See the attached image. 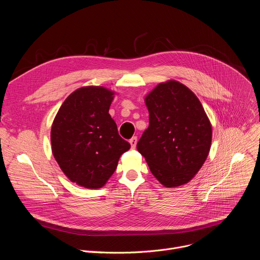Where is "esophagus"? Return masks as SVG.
Here are the masks:
<instances>
[{"label":"esophagus","mask_w":260,"mask_h":260,"mask_svg":"<svg viewBox=\"0 0 260 260\" xmlns=\"http://www.w3.org/2000/svg\"><path fill=\"white\" fill-rule=\"evenodd\" d=\"M137 142H138V138H137V137H133V138L129 140V144H131L133 149H135V148H136Z\"/></svg>","instance_id":"1"}]
</instances>
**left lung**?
Returning a JSON list of instances; mask_svg holds the SVG:
<instances>
[{"label":"left lung","mask_w":260,"mask_h":260,"mask_svg":"<svg viewBox=\"0 0 260 260\" xmlns=\"http://www.w3.org/2000/svg\"><path fill=\"white\" fill-rule=\"evenodd\" d=\"M149 126L137 144L152 175L165 187L188 183L206 161L212 124L198 96L176 80L157 84L145 96Z\"/></svg>","instance_id":"left-lung-1"}]
</instances>
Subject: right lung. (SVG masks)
Listing matches in <instances>:
<instances>
[{"label": "right lung", "instance_id": "add662e5", "mask_svg": "<svg viewBox=\"0 0 260 260\" xmlns=\"http://www.w3.org/2000/svg\"><path fill=\"white\" fill-rule=\"evenodd\" d=\"M115 94L104 86L80 87L64 100L53 119L52 154L66 177L81 187L105 186L131 148L109 114Z\"/></svg>", "mask_w": 260, "mask_h": 260}]
</instances>
